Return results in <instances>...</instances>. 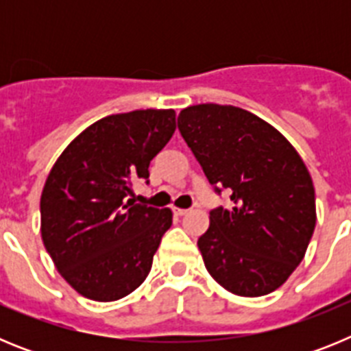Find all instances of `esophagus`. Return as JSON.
I'll use <instances>...</instances> for the list:
<instances>
[{
    "mask_svg": "<svg viewBox=\"0 0 351 351\" xmlns=\"http://www.w3.org/2000/svg\"><path fill=\"white\" fill-rule=\"evenodd\" d=\"M173 213L178 214V216H186V214L190 213V209H179V207H173Z\"/></svg>",
    "mask_w": 351,
    "mask_h": 351,
    "instance_id": "obj_1",
    "label": "esophagus"
}]
</instances>
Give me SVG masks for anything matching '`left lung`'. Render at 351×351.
Returning <instances> with one entry per match:
<instances>
[{"mask_svg":"<svg viewBox=\"0 0 351 351\" xmlns=\"http://www.w3.org/2000/svg\"><path fill=\"white\" fill-rule=\"evenodd\" d=\"M178 128L214 191L230 193L198 239L206 269L235 295H267L302 262L315 232L308 169L278 130L239 107L191 105Z\"/></svg>","mask_w":351,"mask_h":351,"instance_id":"obj_1","label":"left lung"}]
</instances>
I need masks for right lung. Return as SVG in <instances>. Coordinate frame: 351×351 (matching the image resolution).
<instances>
[{"label": "right lung", "instance_id": "1", "mask_svg": "<svg viewBox=\"0 0 351 351\" xmlns=\"http://www.w3.org/2000/svg\"><path fill=\"white\" fill-rule=\"evenodd\" d=\"M176 132L173 110H133L96 121L63 151L40 200L42 239L64 280L100 302L147 278L172 210L137 204L133 181Z\"/></svg>", "mask_w": 351, "mask_h": 351}]
</instances>
